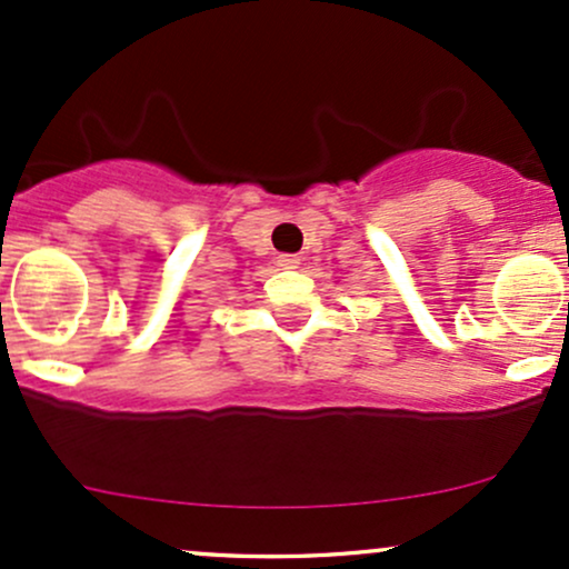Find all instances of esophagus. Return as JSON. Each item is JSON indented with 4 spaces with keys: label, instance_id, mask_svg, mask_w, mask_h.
<instances>
[{
    "label": "esophagus",
    "instance_id": "34e87169",
    "mask_svg": "<svg viewBox=\"0 0 569 569\" xmlns=\"http://www.w3.org/2000/svg\"><path fill=\"white\" fill-rule=\"evenodd\" d=\"M299 262H302V259H299L297 253H280L278 257V267H283V270H297Z\"/></svg>",
    "mask_w": 569,
    "mask_h": 569
}]
</instances>
